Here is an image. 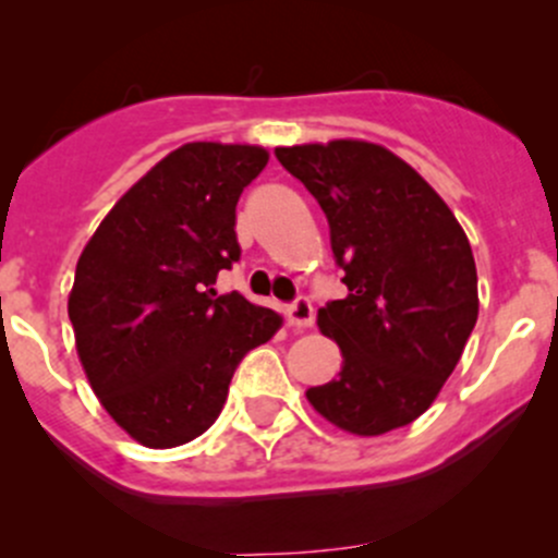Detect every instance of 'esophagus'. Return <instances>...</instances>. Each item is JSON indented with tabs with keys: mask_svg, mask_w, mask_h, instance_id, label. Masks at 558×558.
I'll return each mask as SVG.
<instances>
[{
	"mask_svg": "<svg viewBox=\"0 0 558 558\" xmlns=\"http://www.w3.org/2000/svg\"><path fill=\"white\" fill-rule=\"evenodd\" d=\"M289 324L300 326V329H307L313 326V302L307 296H296L294 302L289 305Z\"/></svg>",
	"mask_w": 558,
	"mask_h": 558,
	"instance_id": "34e87169",
	"label": "esophagus"
}]
</instances>
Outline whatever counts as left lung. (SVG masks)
Here are the masks:
<instances>
[{"instance_id": "left-lung-1", "label": "left lung", "mask_w": 558, "mask_h": 558, "mask_svg": "<svg viewBox=\"0 0 558 558\" xmlns=\"http://www.w3.org/2000/svg\"><path fill=\"white\" fill-rule=\"evenodd\" d=\"M275 156L324 210L348 286L345 300L318 311L342 369L307 399L353 435L408 426L435 402L475 329L470 240L437 191L380 145L335 140Z\"/></svg>"}]
</instances>
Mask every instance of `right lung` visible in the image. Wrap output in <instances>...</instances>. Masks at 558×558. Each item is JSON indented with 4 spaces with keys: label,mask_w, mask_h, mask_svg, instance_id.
I'll return each mask as SVG.
<instances>
[{
    "label": "right lung",
    "mask_w": 558,
    "mask_h": 558,
    "mask_svg": "<svg viewBox=\"0 0 558 558\" xmlns=\"http://www.w3.org/2000/svg\"><path fill=\"white\" fill-rule=\"evenodd\" d=\"M267 159L256 145L172 150L77 258V356L107 413L143 446L174 448L210 429L245 353L280 329L269 307L213 289L240 262L234 210Z\"/></svg>",
    "instance_id": "right-lung-1"
}]
</instances>
